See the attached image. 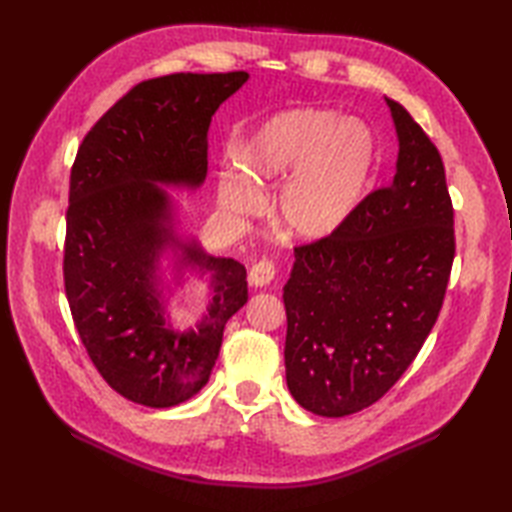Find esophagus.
Listing matches in <instances>:
<instances>
[{
	"label": "esophagus",
	"mask_w": 512,
	"mask_h": 512,
	"mask_svg": "<svg viewBox=\"0 0 512 512\" xmlns=\"http://www.w3.org/2000/svg\"><path fill=\"white\" fill-rule=\"evenodd\" d=\"M275 275H277L275 264L268 262V259H262V262H257L253 268H250L248 281H250V286L264 288V286L270 284V281L275 279Z\"/></svg>",
	"instance_id": "obj_1"
}]
</instances>
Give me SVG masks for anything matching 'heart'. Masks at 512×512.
I'll list each match as a JSON object with an SVG mask.
<instances>
[{"label":"heart","mask_w":512,"mask_h":512,"mask_svg":"<svg viewBox=\"0 0 512 512\" xmlns=\"http://www.w3.org/2000/svg\"><path fill=\"white\" fill-rule=\"evenodd\" d=\"M237 173L217 182L228 213L253 215L262 191L284 180L277 217L292 235L328 239L352 220L372 187L378 145L367 125L325 107H295L266 118L237 149Z\"/></svg>","instance_id":"obj_1"}]
</instances>
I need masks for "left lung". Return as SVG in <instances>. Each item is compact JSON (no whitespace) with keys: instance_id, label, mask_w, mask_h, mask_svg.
I'll return each mask as SVG.
<instances>
[{"instance_id":"obj_1","label":"left lung","mask_w":512,"mask_h":512,"mask_svg":"<svg viewBox=\"0 0 512 512\" xmlns=\"http://www.w3.org/2000/svg\"><path fill=\"white\" fill-rule=\"evenodd\" d=\"M387 105L394 180L339 233L297 246L284 286L288 389L325 418L374 405L405 374L436 325L455 257L440 151L405 107Z\"/></svg>"}]
</instances>
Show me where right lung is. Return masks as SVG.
Wrapping results in <instances>:
<instances>
[{
    "instance_id": "obj_1",
    "label": "right lung",
    "mask_w": 512,
    "mask_h": 512,
    "mask_svg": "<svg viewBox=\"0 0 512 512\" xmlns=\"http://www.w3.org/2000/svg\"><path fill=\"white\" fill-rule=\"evenodd\" d=\"M248 72H178L138 83L83 138L65 213V297L105 383L136 405H180L209 383L226 321L248 301L246 268L180 242L158 184L198 189L211 118ZM211 269L214 299L198 329L173 331L157 288L159 255Z\"/></svg>"
}]
</instances>
